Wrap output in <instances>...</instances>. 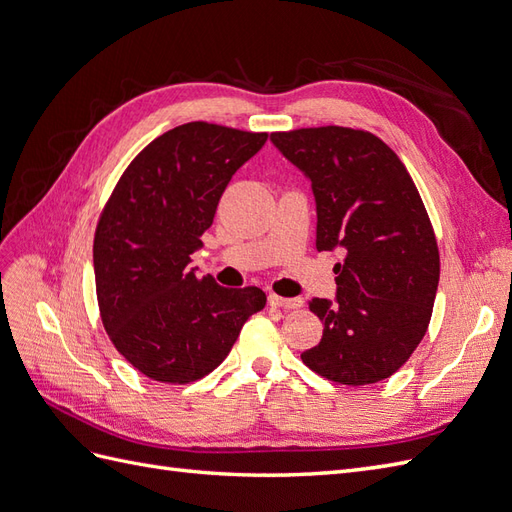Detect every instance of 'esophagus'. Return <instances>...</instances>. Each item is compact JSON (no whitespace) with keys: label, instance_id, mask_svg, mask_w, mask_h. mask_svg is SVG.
<instances>
[{"label":"esophagus","instance_id":"esophagus-1","mask_svg":"<svg viewBox=\"0 0 512 512\" xmlns=\"http://www.w3.org/2000/svg\"><path fill=\"white\" fill-rule=\"evenodd\" d=\"M269 305L280 307V309H299L303 307V299H286V297H277V294H269Z\"/></svg>","mask_w":512,"mask_h":512}]
</instances>
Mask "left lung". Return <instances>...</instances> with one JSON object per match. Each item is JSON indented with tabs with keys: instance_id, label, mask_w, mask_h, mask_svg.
<instances>
[{
	"instance_id": "obj_1",
	"label": "left lung",
	"mask_w": 512,
	"mask_h": 512,
	"mask_svg": "<svg viewBox=\"0 0 512 512\" xmlns=\"http://www.w3.org/2000/svg\"><path fill=\"white\" fill-rule=\"evenodd\" d=\"M271 141L312 181L316 250H344L335 301H309L324 331L303 363L346 386L393 376L425 337L440 282L421 194L397 153L371 132L299 128L273 132Z\"/></svg>"
}]
</instances>
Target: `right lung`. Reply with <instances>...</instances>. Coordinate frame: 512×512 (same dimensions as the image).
I'll return each instance as SVG.
<instances>
[{
    "label": "right lung",
    "mask_w": 512,
    "mask_h": 512,
    "mask_svg": "<svg viewBox=\"0 0 512 512\" xmlns=\"http://www.w3.org/2000/svg\"><path fill=\"white\" fill-rule=\"evenodd\" d=\"M267 136L183 123L138 153L106 200L94 237L100 318L117 352L151 380L205 378L267 303L256 286L222 288L188 267L228 181Z\"/></svg>",
    "instance_id": "add662e5"
}]
</instances>
